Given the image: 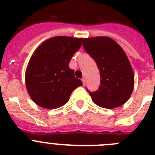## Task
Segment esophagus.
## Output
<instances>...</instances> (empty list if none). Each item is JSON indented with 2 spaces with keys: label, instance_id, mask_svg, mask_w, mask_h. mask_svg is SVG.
I'll return each instance as SVG.
<instances>
[{
  "label": "esophagus",
  "instance_id": "esophagus-1",
  "mask_svg": "<svg viewBox=\"0 0 155 155\" xmlns=\"http://www.w3.org/2000/svg\"><path fill=\"white\" fill-rule=\"evenodd\" d=\"M82 82H83V84L85 85V83H86V79H85V78H83V79H82Z\"/></svg>",
  "mask_w": 155,
  "mask_h": 155
}]
</instances>
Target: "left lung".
<instances>
[{
  "instance_id": "left-lung-1",
  "label": "left lung",
  "mask_w": 155,
  "mask_h": 155,
  "mask_svg": "<svg viewBox=\"0 0 155 155\" xmlns=\"http://www.w3.org/2000/svg\"><path fill=\"white\" fill-rule=\"evenodd\" d=\"M85 51L96 62L100 70V86L90 92L95 104L103 108L118 107L129 100L134 90L133 69L124 51L109 37L83 39Z\"/></svg>"
}]
</instances>
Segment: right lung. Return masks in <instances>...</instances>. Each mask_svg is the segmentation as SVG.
<instances>
[{
	"instance_id": "add662e5",
	"label": "right lung",
	"mask_w": 155,
	"mask_h": 155,
	"mask_svg": "<svg viewBox=\"0 0 155 155\" xmlns=\"http://www.w3.org/2000/svg\"><path fill=\"white\" fill-rule=\"evenodd\" d=\"M83 38L56 36L38 47L25 72L28 93L42 108L56 109L65 105L72 91L83 85L69 67L71 58Z\"/></svg>"
}]
</instances>
